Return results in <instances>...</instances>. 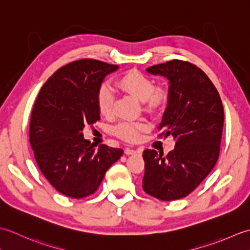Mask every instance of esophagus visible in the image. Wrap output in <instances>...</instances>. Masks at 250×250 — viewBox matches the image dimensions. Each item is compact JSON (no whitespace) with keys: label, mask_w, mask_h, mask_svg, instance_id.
Returning a JSON list of instances; mask_svg holds the SVG:
<instances>
[{"label":"esophagus","mask_w":250,"mask_h":250,"mask_svg":"<svg viewBox=\"0 0 250 250\" xmlns=\"http://www.w3.org/2000/svg\"><path fill=\"white\" fill-rule=\"evenodd\" d=\"M125 155H142V150L141 149H132V148H126L125 150Z\"/></svg>","instance_id":"34e87169"}]
</instances>
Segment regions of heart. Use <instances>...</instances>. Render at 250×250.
Returning a JSON list of instances; mask_svg holds the SVG:
<instances>
[{"instance_id":"obj_1","label":"heart","mask_w":250,"mask_h":250,"mask_svg":"<svg viewBox=\"0 0 250 250\" xmlns=\"http://www.w3.org/2000/svg\"><path fill=\"white\" fill-rule=\"evenodd\" d=\"M117 84L124 91L142 101L143 107L150 113L160 110L167 100V91L161 87H155L150 77L136 70L126 72L117 79ZM115 93L109 84H101L97 92V105L99 111L105 117L114 113ZM149 129L146 120H124L113 128V133L125 142H136L144 131Z\"/></svg>"}]
</instances>
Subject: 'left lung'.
I'll return each mask as SVG.
<instances>
[{
	"mask_svg": "<svg viewBox=\"0 0 250 250\" xmlns=\"http://www.w3.org/2000/svg\"><path fill=\"white\" fill-rule=\"evenodd\" d=\"M147 72L167 78V106L158 129L176 143L166 157L155 149L143 152V190L162 201L178 200L192 192L218 160L224 106L210 79L192 63L175 59Z\"/></svg>",
	"mask_w": 250,
	"mask_h": 250,
	"instance_id": "1",
	"label": "left lung"
}]
</instances>
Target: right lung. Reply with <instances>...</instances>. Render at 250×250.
Segmentation results:
<instances>
[{"label":"right lung","instance_id":"add662e5","mask_svg":"<svg viewBox=\"0 0 250 250\" xmlns=\"http://www.w3.org/2000/svg\"><path fill=\"white\" fill-rule=\"evenodd\" d=\"M118 65L83 59L59 68L37 95L30 121V144L41 172L68 198L94 193L121 148L83 139L84 125L100 120L97 92Z\"/></svg>","mask_w":250,"mask_h":250}]
</instances>
